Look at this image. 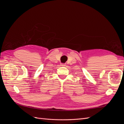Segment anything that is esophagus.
I'll use <instances>...</instances> for the list:
<instances>
[{"instance_id": "obj_1", "label": "esophagus", "mask_w": 124, "mask_h": 124, "mask_svg": "<svg viewBox=\"0 0 124 124\" xmlns=\"http://www.w3.org/2000/svg\"><path fill=\"white\" fill-rule=\"evenodd\" d=\"M61 66L62 67H65V66H66V64H65V63H62Z\"/></svg>"}]
</instances>
